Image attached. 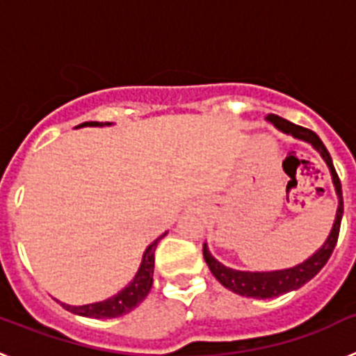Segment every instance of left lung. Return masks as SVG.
I'll list each match as a JSON object with an SVG mask.
<instances>
[{"instance_id": "8db88e82", "label": "left lung", "mask_w": 356, "mask_h": 356, "mask_svg": "<svg viewBox=\"0 0 356 356\" xmlns=\"http://www.w3.org/2000/svg\"><path fill=\"white\" fill-rule=\"evenodd\" d=\"M266 121L271 122L273 127L282 131V134L291 135L294 139L310 144L319 153L321 159L325 160V163L328 165L330 175H332V181L333 187H335V194H337L339 205L337 213H335V221H333L332 229H330L326 241L323 242V246L316 253L310 254L307 260H303V262L294 267H287V269H276V271H238V269H232V267L225 266V264H221L217 259H213V254L210 253L207 242L203 244V257H205L207 266H209L210 273L216 276L217 282L225 285L228 291L235 292V294L244 296V298H254V300H269V298L287 294L291 291H298L307 282H310L325 267V264L330 259V254L333 253V248H335L339 238V229H341L342 212H344L341 180H339L335 168H333L332 156H330L328 149L323 144V140L312 130L298 127V124H294V122L287 121L284 118H280V115L269 114L266 118Z\"/></svg>"}]
</instances>
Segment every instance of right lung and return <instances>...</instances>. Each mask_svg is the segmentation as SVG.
Wrapping results in <instances>:
<instances>
[{
    "instance_id": "1",
    "label": "right lung",
    "mask_w": 356,
    "mask_h": 356,
    "mask_svg": "<svg viewBox=\"0 0 356 356\" xmlns=\"http://www.w3.org/2000/svg\"><path fill=\"white\" fill-rule=\"evenodd\" d=\"M85 127H112V122H97V121H87L78 124L76 128H85ZM168 235V232L163 235H160L156 241H153L149 246L146 248L143 254V262L139 266V271L135 273L134 280L124 289L114 294L108 300L97 301V303H89V305H80V307H72L67 303H58L69 310V312L76 314L81 317H92V319H112V317H121L124 314L131 312L134 308L139 307L144 301L147 294L151 291V285H153V269H155V250L156 244L160 242V238H163Z\"/></svg>"
}]
</instances>
